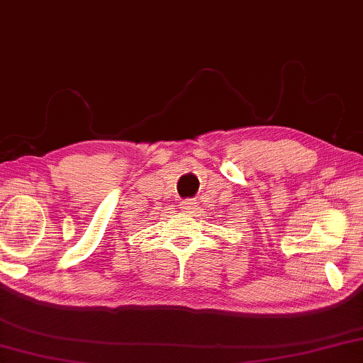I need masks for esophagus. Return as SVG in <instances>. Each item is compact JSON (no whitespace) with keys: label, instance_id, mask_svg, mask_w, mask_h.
<instances>
[{"label":"esophagus","instance_id":"esophagus-1","mask_svg":"<svg viewBox=\"0 0 363 363\" xmlns=\"http://www.w3.org/2000/svg\"><path fill=\"white\" fill-rule=\"evenodd\" d=\"M194 204H196L194 199H185V201H182V208H183V211H185L186 213H193L194 207H196Z\"/></svg>","mask_w":363,"mask_h":363}]
</instances>
